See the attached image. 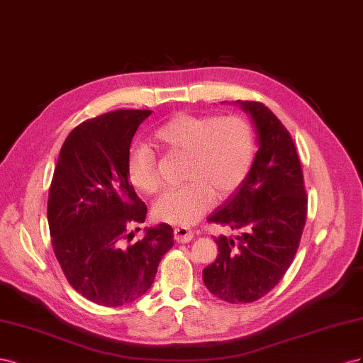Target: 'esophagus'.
I'll use <instances>...</instances> for the list:
<instances>
[{"instance_id":"esophagus-1","label":"esophagus","mask_w":363,"mask_h":363,"mask_svg":"<svg viewBox=\"0 0 363 363\" xmlns=\"http://www.w3.org/2000/svg\"><path fill=\"white\" fill-rule=\"evenodd\" d=\"M173 234H174V240L178 243H187L193 239L194 231L189 230V228H185V226H179V228H174Z\"/></svg>"}]
</instances>
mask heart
Here are the masks:
<instances>
[{
	"label": "heart",
	"mask_w": 363,
	"mask_h": 363,
	"mask_svg": "<svg viewBox=\"0 0 363 363\" xmlns=\"http://www.w3.org/2000/svg\"><path fill=\"white\" fill-rule=\"evenodd\" d=\"M153 141L170 153L187 155L182 187L164 193L153 206L160 222L187 226L208 211L216 198L230 196L245 181L255 153L254 130L240 116L179 113L153 130ZM129 182L144 194L160 187L155 152L133 144L128 152Z\"/></svg>",
	"instance_id": "heart-1"
}]
</instances>
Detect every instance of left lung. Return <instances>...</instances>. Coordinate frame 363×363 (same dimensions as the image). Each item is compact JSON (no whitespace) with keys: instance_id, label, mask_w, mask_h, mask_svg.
<instances>
[{"instance_id":"8db88e82","label":"left lung","mask_w":363,"mask_h":363,"mask_svg":"<svg viewBox=\"0 0 363 363\" xmlns=\"http://www.w3.org/2000/svg\"><path fill=\"white\" fill-rule=\"evenodd\" d=\"M234 105L250 113L258 150L240 187L208 217L239 234L216 237L219 254L202 272L206 289L231 304L257 301L279 283L307 217L301 162L291 133L263 103Z\"/></svg>"}]
</instances>
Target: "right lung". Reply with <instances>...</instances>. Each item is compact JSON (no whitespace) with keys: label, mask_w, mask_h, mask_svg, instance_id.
<instances>
[{"label":"right lung","mask_w":363,"mask_h":363,"mask_svg":"<svg viewBox=\"0 0 363 363\" xmlns=\"http://www.w3.org/2000/svg\"><path fill=\"white\" fill-rule=\"evenodd\" d=\"M152 111L120 109L80 123L60 149L48 194L51 245L68 283L89 301L118 307L146 294L173 230L160 223L126 245L129 223L146 220L147 206L126 174L140 124ZM140 231V228H138Z\"/></svg>","instance_id":"right-lung-1"}]
</instances>
